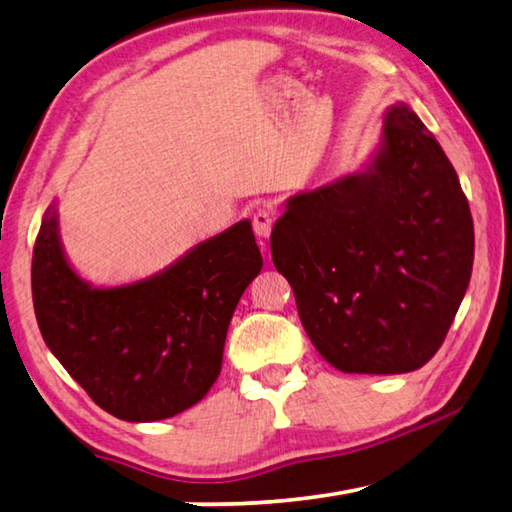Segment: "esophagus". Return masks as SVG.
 Listing matches in <instances>:
<instances>
[{
	"instance_id": "obj_1",
	"label": "esophagus",
	"mask_w": 512,
	"mask_h": 512,
	"mask_svg": "<svg viewBox=\"0 0 512 512\" xmlns=\"http://www.w3.org/2000/svg\"><path fill=\"white\" fill-rule=\"evenodd\" d=\"M271 228H273V212L266 210V207H262V210H257L253 214V230H255V235L266 239L268 235H271Z\"/></svg>"
}]
</instances>
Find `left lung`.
<instances>
[{"mask_svg": "<svg viewBox=\"0 0 512 512\" xmlns=\"http://www.w3.org/2000/svg\"><path fill=\"white\" fill-rule=\"evenodd\" d=\"M271 255L320 357L343 372L400 375L422 368L452 327L474 223L445 151L397 103L366 169L289 198Z\"/></svg>", "mask_w": 512, "mask_h": 512, "instance_id": "8db88e82", "label": "left lung"}]
</instances>
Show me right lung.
<instances>
[{
    "instance_id": "1",
    "label": "right lung",
    "mask_w": 512,
    "mask_h": 512,
    "mask_svg": "<svg viewBox=\"0 0 512 512\" xmlns=\"http://www.w3.org/2000/svg\"><path fill=\"white\" fill-rule=\"evenodd\" d=\"M262 264L250 221H239L158 275L94 289L67 264L49 207L33 248V309L47 348L103 411L155 422L210 391L230 318Z\"/></svg>"
}]
</instances>
